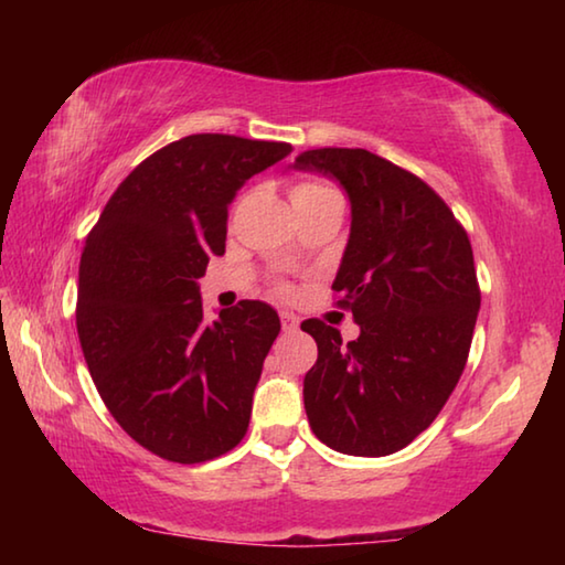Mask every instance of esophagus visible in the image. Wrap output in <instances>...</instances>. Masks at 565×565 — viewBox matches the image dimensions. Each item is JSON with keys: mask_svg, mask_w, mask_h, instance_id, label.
<instances>
[{"mask_svg": "<svg viewBox=\"0 0 565 565\" xmlns=\"http://www.w3.org/2000/svg\"><path fill=\"white\" fill-rule=\"evenodd\" d=\"M281 329H284L286 333H294L296 329H299V317H296V313L284 311V313H281Z\"/></svg>", "mask_w": 565, "mask_h": 565, "instance_id": "esophagus-1", "label": "esophagus"}]
</instances>
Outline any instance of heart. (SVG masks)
<instances>
[{
	"label": "heart",
	"mask_w": 565,
	"mask_h": 565,
	"mask_svg": "<svg viewBox=\"0 0 565 565\" xmlns=\"http://www.w3.org/2000/svg\"><path fill=\"white\" fill-rule=\"evenodd\" d=\"M331 196H341L337 189L327 181H319V179H303V181H296L291 186V202L294 209L296 206H303V204H313V202H321V199H331ZM276 291L281 296H289V286H276Z\"/></svg>",
	"instance_id": "obj_1"
}]
</instances>
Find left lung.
<instances>
[{"label": "left lung", "instance_id": "obj_1", "mask_svg": "<svg viewBox=\"0 0 565 565\" xmlns=\"http://www.w3.org/2000/svg\"><path fill=\"white\" fill-rule=\"evenodd\" d=\"M294 169L337 179L351 234L331 289L359 339L306 319L319 359L303 376L311 431L333 451L388 456L434 424L463 374L481 289L471 242L416 174L366 149H309Z\"/></svg>", "mask_w": 565, "mask_h": 565}]
</instances>
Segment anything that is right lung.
Segmentation results:
<instances>
[{"mask_svg":"<svg viewBox=\"0 0 565 565\" xmlns=\"http://www.w3.org/2000/svg\"><path fill=\"white\" fill-rule=\"evenodd\" d=\"M286 141L191 134L121 181L79 262L76 331L104 406L147 451L204 463L242 441L281 321L238 301L206 321L199 279L226 246L228 204Z\"/></svg>","mask_w":565,"mask_h":565,"instance_id":"1","label":"right lung"}]
</instances>
